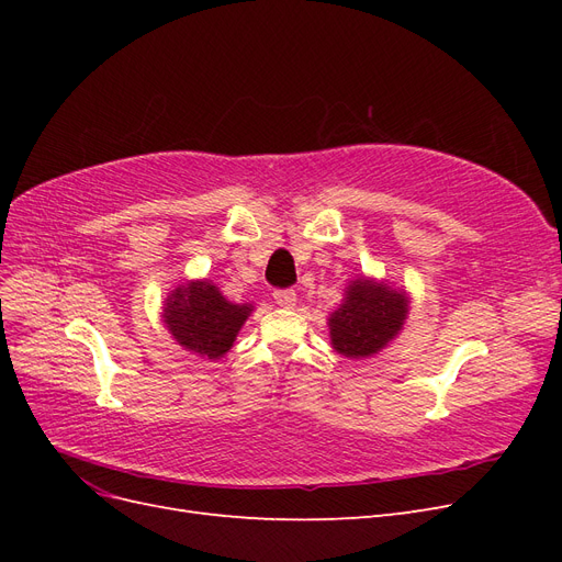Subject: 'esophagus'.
<instances>
[{
  "mask_svg": "<svg viewBox=\"0 0 562 562\" xmlns=\"http://www.w3.org/2000/svg\"><path fill=\"white\" fill-rule=\"evenodd\" d=\"M274 302L279 304V307L291 310V307H295L297 295H295V291H291V288H281V291H274Z\"/></svg>",
  "mask_w": 562,
  "mask_h": 562,
  "instance_id": "1",
  "label": "esophagus"
}]
</instances>
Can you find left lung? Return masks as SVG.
Instances as JSON below:
<instances>
[{"mask_svg": "<svg viewBox=\"0 0 562 562\" xmlns=\"http://www.w3.org/2000/svg\"><path fill=\"white\" fill-rule=\"evenodd\" d=\"M405 316V293L368 279L353 281L342 307L330 316L333 347L347 359H366L398 335Z\"/></svg>", "mask_w": 562, "mask_h": 562, "instance_id": "left-lung-1", "label": "left lung"}]
</instances>
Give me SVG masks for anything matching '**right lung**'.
Returning <instances> with one entry per match:
<instances>
[{
  "instance_id": "obj_1",
  "label": "right lung",
  "mask_w": 562,
  "mask_h": 562,
  "mask_svg": "<svg viewBox=\"0 0 562 562\" xmlns=\"http://www.w3.org/2000/svg\"><path fill=\"white\" fill-rule=\"evenodd\" d=\"M250 312L248 304L227 302L213 283L194 281L168 295L164 323L184 349L220 359L232 349Z\"/></svg>"
}]
</instances>
